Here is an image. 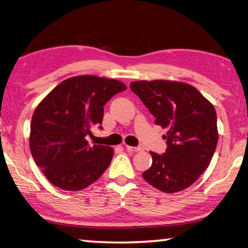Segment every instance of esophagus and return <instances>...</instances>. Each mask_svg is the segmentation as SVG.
<instances>
[{"label": "esophagus", "instance_id": "obj_1", "mask_svg": "<svg viewBox=\"0 0 248 248\" xmlns=\"http://www.w3.org/2000/svg\"><path fill=\"white\" fill-rule=\"evenodd\" d=\"M125 150H127L128 152H130V153H134V152H139V151H141V148H139V146L127 145V146H125Z\"/></svg>", "mask_w": 248, "mask_h": 248}]
</instances>
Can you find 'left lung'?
<instances>
[{
	"instance_id": "obj_1",
	"label": "left lung",
	"mask_w": 248,
	"mask_h": 248,
	"mask_svg": "<svg viewBox=\"0 0 248 248\" xmlns=\"http://www.w3.org/2000/svg\"><path fill=\"white\" fill-rule=\"evenodd\" d=\"M130 89L155 118L167 128L166 151L150 152L152 165L142 176L164 192H177L194 184L209 166L217 143L213 105L189 84L174 81H139Z\"/></svg>"
}]
</instances>
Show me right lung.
Returning <instances> with one entry per match:
<instances>
[{
  "label": "right lung",
  "mask_w": 248,
  "mask_h": 248,
  "mask_svg": "<svg viewBox=\"0 0 248 248\" xmlns=\"http://www.w3.org/2000/svg\"><path fill=\"white\" fill-rule=\"evenodd\" d=\"M127 90L116 79L81 75L61 82L33 112L29 145L37 166L54 186L78 191L96 182L110 165L114 150L90 145L93 125L102 128L104 106Z\"/></svg>",
  "instance_id": "1"
}]
</instances>
